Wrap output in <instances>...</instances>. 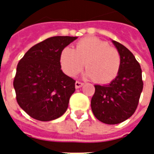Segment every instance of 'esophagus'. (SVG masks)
Returning <instances> with one entry per match:
<instances>
[{
  "mask_svg": "<svg viewBox=\"0 0 154 154\" xmlns=\"http://www.w3.org/2000/svg\"><path fill=\"white\" fill-rule=\"evenodd\" d=\"M82 86H83V83L81 82L77 81V82H75V87H76V88H80V87H82Z\"/></svg>",
  "mask_w": 154,
  "mask_h": 154,
  "instance_id": "esophagus-1",
  "label": "esophagus"
}]
</instances>
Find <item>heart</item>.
Listing matches in <instances>:
<instances>
[{
    "label": "heart",
    "mask_w": 154,
    "mask_h": 154,
    "mask_svg": "<svg viewBox=\"0 0 154 154\" xmlns=\"http://www.w3.org/2000/svg\"><path fill=\"white\" fill-rule=\"evenodd\" d=\"M59 60L63 72L70 77L76 76L85 65L87 69L84 76L91 79L95 78L98 83H106L113 80L121 64L118 49L97 37L81 39L74 50L70 48H63Z\"/></svg>",
    "instance_id": "heart-1"
}]
</instances>
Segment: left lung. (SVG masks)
Returning a JSON list of instances; mask_svg holds the SVG:
<instances>
[{"mask_svg":"<svg viewBox=\"0 0 154 154\" xmlns=\"http://www.w3.org/2000/svg\"><path fill=\"white\" fill-rule=\"evenodd\" d=\"M119 51L121 64L118 75L108 85H95L91 100L94 116L101 122L116 125L134 113L143 87L139 62L123 44L112 40Z\"/></svg>","mask_w":154,"mask_h":154,"instance_id":"1","label":"left lung"}]
</instances>
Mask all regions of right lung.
Returning <instances> with one entry per match:
<instances>
[{
	"label": "right lung",
	"instance_id": "1",
	"mask_svg": "<svg viewBox=\"0 0 154 154\" xmlns=\"http://www.w3.org/2000/svg\"><path fill=\"white\" fill-rule=\"evenodd\" d=\"M77 38H48L30 48L19 62L13 82L16 100L32 118L49 121L66 112L76 81L61 70L59 57Z\"/></svg>",
	"mask_w": 154,
	"mask_h": 154
}]
</instances>
